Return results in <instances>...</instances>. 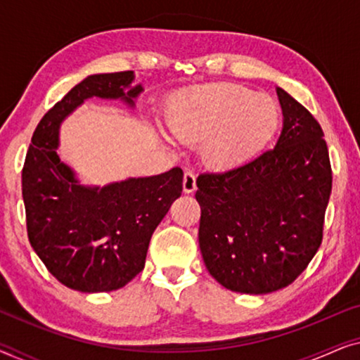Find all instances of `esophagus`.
<instances>
[{"instance_id":"esophagus-1","label":"esophagus","mask_w":360,"mask_h":360,"mask_svg":"<svg viewBox=\"0 0 360 360\" xmlns=\"http://www.w3.org/2000/svg\"><path fill=\"white\" fill-rule=\"evenodd\" d=\"M196 190V176L193 172H185L184 175V193H193Z\"/></svg>"}]
</instances>
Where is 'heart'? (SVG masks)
I'll return each mask as SVG.
<instances>
[{
	"instance_id": "heart-1",
	"label": "heart",
	"mask_w": 360,
	"mask_h": 360,
	"mask_svg": "<svg viewBox=\"0 0 360 360\" xmlns=\"http://www.w3.org/2000/svg\"><path fill=\"white\" fill-rule=\"evenodd\" d=\"M277 101L233 83H208L174 95L165 126L176 141L203 144L205 164L229 172L249 164L280 127Z\"/></svg>"
}]
</instances>
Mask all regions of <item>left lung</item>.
Here are the masks:
<instances>
[{
	"instance_id": "left-lung-1",
	"label": "left lung",
	"mask_w": 360,
	"mask_h": 360,
	"mask_svg": "<svg viewBox=\"0 0 360 360\" xmlns=\"http://www.w3.org/2000/svg\"><path fill=\"white\" fill-rule=\"evenodd\" d=\"M283 127L272 150L236 170L196 180L200 250L231 292L265 295L288 287L323 240L333 172L323 129L277 88Z\"/></svg>"
}]
</instances>
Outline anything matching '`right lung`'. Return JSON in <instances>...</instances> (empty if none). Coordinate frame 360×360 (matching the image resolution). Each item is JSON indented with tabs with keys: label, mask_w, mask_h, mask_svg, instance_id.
<instances>
[{
	"label": "right lung",
	"mask_w": 360,
	"mask_h": 360,
	"mask_svg": "<svg viewBox=\"0 0 360 360\" xmlns=\"http://www.w3.org/2000/svg\"><path fill=\"white\" fill-rule=\"evenodd\" d=\"M134 72L86 77L49 110L34 131L22 169V200L32 249L58 282L83 293L112 292L144 269L152 234L181 195L179 167L154 176L82 185L57 154L58 131L88 98L134 108L144 91Z\"/></svg>",
	"instance_id": "1"
}]
</instances>
